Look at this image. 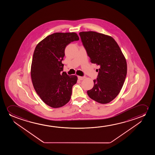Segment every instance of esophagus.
Returning a JSON list of instances; mask_svg holds the SVG:
<instances>
[{
	"label": "esophagus",
	"instance_id": "1",
	"mask_svg": "<svg viewBox=\"0 0 155 155\" xmlns=\"http://www.w3.org/2000/svg\"><path fill=\"white\" fill-rule=\"evenodd\" d=\"M85 78V77L78 76V79L80 81H83Z\"/></svg>",
	"mask_w": 155,
	"mask_h": 155
}]
</instances>
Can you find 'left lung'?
Segmentation results:
<instances>
[{
  "label": "left lung",
  "mask_w": 155,
  "mask_h": 155,
  "mask_svg": "<svg viewBox=\"0 0 155 155\" xmlns=\"http://www.w3.org/2000/svg\"><path fill=\"white\" fill-rule=\"evenodd\" d=\"M91 62L100 66L97 78L89 97L101 104H107L118 95L127 74V64L119 45L112 37L94 31L79 33Z\"/></svg>",
  "instance_id": "1"
}]
</instances>
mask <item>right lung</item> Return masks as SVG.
<instances>
[{"label": "right lung", "instance_id": "obj_1", "mask_svg": "<svg viewBox=\"0 0 155 155\" xmlns=\"http://www.w3.org/2000/svg\"><path fill=\"white\" fill-rule=\"evenodd\" d=\"M79 39L74 32L55 33L38 43L35 49L31 68L32 84L43 102L51 107H61L71 98L78 78L61 74L62 61L66 46Z\"/></svg>", "mask_w": 155, "mask_h": 155}]
</instances>
